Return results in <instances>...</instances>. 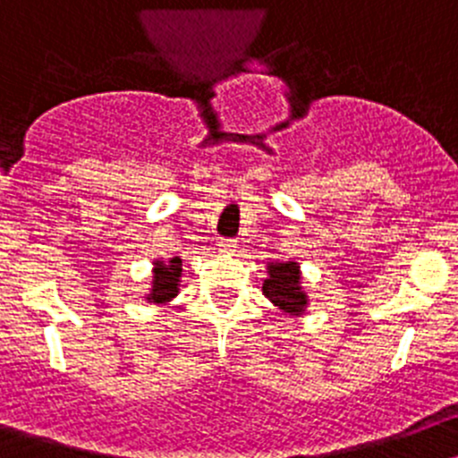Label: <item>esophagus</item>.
<instances>
[{
  "mask_svg": "<svg viewBox=\"0 0 458 458\" xmlns=\"http://www.w3.org/2000/svg\"><path fill=\"white\" fill-rule=\"evenodd\" d=\"M219 249L224 250V253H234V250H237V242H234V239H221Z\"/></svg>",
  "mask_w": 458,
  "mask_h": 458,
  "instance_id": "1",
  "label": "esophagus"
}]
</instances>
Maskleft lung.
<instances>
[{
    "mask_svg": "<svg viewBox=\"0 0 458 458\" xmlns=\"http://www.w3.org/2000/svg\"><path fill=\"white\" fill-rule=\"evenodd\" d=\"M299 267L296 262H285V265H271L269 278L265 280V292L267 299L280 308L283 312L290 315H301L306 308V294L301 292L299 285Z\"/></svg>",
    "mask_w": 458,
    "mask_h": 458,
    "instance_id": "left-lung-1",
    "label": "left lung"
}]
</instances>
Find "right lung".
Masks as SVG:
<instances>
[{
	"mask_svg": "<svg viewBox=\"0 0 458 458\" xmlns=\"http://www.w3.org/2000/svg\"><path fill=\"white\" fill-rule=\"evenodd\" d=\"M180 271H182V259L173 258L168 259V265L164 262H155V276H152V294L148 299L152 303H166L173 296H178V283Z\"/></svg>",
	"mask_w": 458,
	"mask_h": 458,
	"instance_id": "right-lung-1",
	"label": "right lung"
}]
</instances>
